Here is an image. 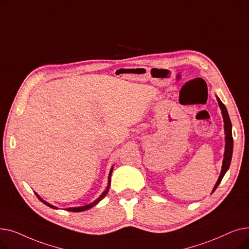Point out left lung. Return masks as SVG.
Masks as SVG:
<instances>
[{
	"mask_svg": "<svg viewBox=\"0 0 249 249\" xmlns=\"http://www.w3.org/2000/svg\"><path fill=\"white\" fill-rule=\"evenodd\" d=\"M219 106L222 110V115H223V119H224V129H225V152H224V160H223V165H222V171L220 174V177L216 182V185L214 187L213 192L217 189V187L219 186V184L221 182L222 178H223L224 175L226 174V172L228 171V168L230 166V162H231V159H232V152H233V137H232V125H231V121L230 118L227 112L226 107L224 106V104L220 101L219 98H217Z\"/></svg>",
	"mask_w": 249,
	"mask_h": 249,
	"instance_id": "left-lung-1",
	"label": "left lung"
}]
</instances>
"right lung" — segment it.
Masks as SVG:
<instances>
[{
  "instance_id": "obj_1",
  "label": "right lung",
  "mask_w": 249,
  "mask_h": 249,
  "mask_svg": "<svg viewBox=\"0 0 249 249\" xmlns=\"http://www.w3.org/2000/svg\"><path fill=\"white\" fill-rule=\"evenodd\" d=\"M112 171H113V168L111 169V172H110V174H109V178H108V187H107V189L105 190V192L100 196V197L95 201V202H93V203H90V204H89V205H86V206H83V207H77V208H69V209H67L68 211H70V212H83V211H86V210H89V208H91V207H94L95 205H97L104 197L105 196L107 195V193L109 192V188H110V182H111V174H112ZM36 196H37V198L40 200L42 203H44L46 206H48V207H50V208H53V209H57L56 207H54V206H52V205H50V204H48V203H46L45 201H43L41 198H39V196L36 194Z\"/></svg>"
}]
</instances>
